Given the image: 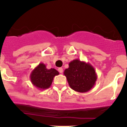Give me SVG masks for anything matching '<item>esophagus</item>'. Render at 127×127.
<instances>
[{"label": "esophagus", "mask_w": 127, "mask_h": 127, "mask_svg": "<svg viewBox=\"0 0 127 127\" xmlns=\"http://www.w3.org/2000/svg\"><path fill=\"white\" fill-rule=\"evenodd\" d=\"M58 72H59L60 73H62L63 72V68H61V67L59 68V69H58Z\"/></svg>", "instance_id": "34e87169"}]
</instances>
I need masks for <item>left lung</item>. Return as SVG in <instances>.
<instances>
[{"label": "left lung", "instance_id": "obj_1", "mask_svg": "<svg viewBox=\"0 0 127 127\" xmlns=\"http://www.w3.org/2000/svg\"><path fill=\"white\" fill-rule=\"evenodd\" d=\"M69 86L79 93L87 92L94 87L97 80V74L94 67L89 63L73 60L69 63V68L65 69Z\"/></svg>", "mask_w": 127, "mask_h": 127}]
</instances>
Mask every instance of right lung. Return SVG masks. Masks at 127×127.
Segmentation results:
<instances>
[{
    "instance_id": "1",
    "label": "right lung",
    "mask_w": 127,
    "mask_h": 127,
    "mask_svg": "<svg viewBox=\"0 0 127 127\" xmlns=\"http://www.w3.org/2000/svg\"><path fill=\"white\" fill-rule=\"evenodd\" d=\"M59 75L55 69H48L44 63H40L32 71L30 79L32 84L39 90L49 88L52 84L54 76Z\"/></svg>"
}]
</instances>
